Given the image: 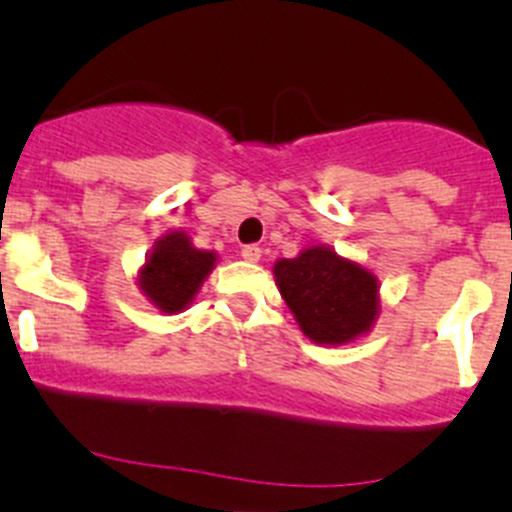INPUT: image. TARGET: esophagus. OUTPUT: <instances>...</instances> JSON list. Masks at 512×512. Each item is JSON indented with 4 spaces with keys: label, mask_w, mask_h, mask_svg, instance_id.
Returning a JSON list of instances; mask_svg holds the SVG:
<instances>
[{
    "label": "esophagus",
    "mask_w": 512,
    "mask_h": 512,
    "mask_svg": "<svg viewBox=\"0 0 512 512\" xmlns=\"http://www.w3.org/2000/svg\"><path fill=\"white\" fill-rule=\"evenodd\" d=\"M240 255H242V260H247V262H257L262 257V250L257 245H245L240 250Z\"/></svg>",
    "instance_id": "1"
}]
</instances>
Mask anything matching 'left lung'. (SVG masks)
<instances>
[{"mask_svg":"<svg viewBox=\"0 0 512 512\" xmlns=\"http://www.w3.org/2000/svg\"><path fill=\"white\" fill-rule=\"evenodd\" d=\"M275 280L302 332L315 342L342 345L362 335L377 315L375 277L327 247L280 260Z\"/></svg>","mask_w":512,"mask_h":512,"instance_id":"1","label":"left lung"}]
</instances>
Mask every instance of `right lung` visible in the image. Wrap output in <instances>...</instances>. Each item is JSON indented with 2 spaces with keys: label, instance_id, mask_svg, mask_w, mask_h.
<instances>
[{
  "label": "right lung",
  "instance_id": "1",
  "mask_svg": "<svg viewBox=\"0 0 512 512\" xmlns=\"http://www.w3.org/2000/svg\"><path fill=\"white\" fill-rule=\"evenodd\" d=\"M215 267V252L195 250L190 237L170 232L157 242L155 252L142 270V290L162 312L185 310L187 302Z\"/></svg>",
  "mask_w": 512,
  "mask_h": 512
}]
</instances>
